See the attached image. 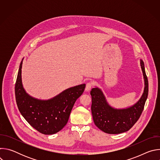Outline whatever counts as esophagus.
<instances>
[{
	"label": "esophagus",
	"mask_w": 160,
	"mask_h": 160,
	"mask_svg": "<svg viewBox=\"0 0 160 160\" xmlns=\"http://www.w3.org/2000/svg\"><path fill=\"white\" fill-rule=\"evenodd\" d=\"M92 82H87V83H86V87H85V90L86 91H89L90 89H91V88L92 87Z\"/></svg>",
	"instance_id": "1"
}]
</instances>
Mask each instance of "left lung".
Here are the masks:
<instances>
[{
    "label": "left lung",
    "mask_w": 160,
    "mask_h": 160,
    "mask_svg": "<svg viewBox=\"0 0 160 160\" xmlns=\"http://www.w3.org/2000/svg\"><path fill=\"white\" fill-rule=\"evenodd\" d=\"M141 66L145 83L144 93L138 102L131 107L126 109H115L108 104L100 88H93L90 91L93 120L95 125L104 132L118 134L127 132L140 118L148 96V80L142 60Z\"/></svg>",
    "instance_id": "1"
}]
</instances>
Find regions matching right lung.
<instances>
[{"label": "right lung", "mask_w": 160, "mask_h": 160, "mask_svg": "<svg viewBox=\"0 0 160 160\" xmlns=\"http://www.w3.org/2000/svg\"><path fill=\"white\" fill-rule=\"evenodd\" d=\"M22 59L15 84V96L18 108L28 123L45 135L60 131L67 123L77 99L84 92L85 84L68 88L52 99L43 101L29 96L21 81Z\"/></svg>", "instance_id": "add662e5"}]
</instances>
